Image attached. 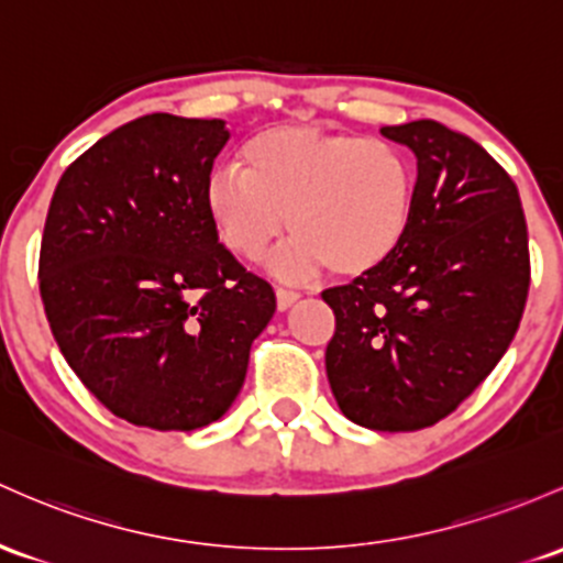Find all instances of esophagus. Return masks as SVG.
I'll list each match as a JSON object with an SVG mask.
<instances>
[{
	"label": "esophagus",
	"mask_w": 563,
	"mask_h": 563,
	"mask_svg": "<svg viewBox=\"0 0 563 563\" xmlns=\"http://www.w3.org/2000/svg\"><path fill=\"white\" fill-rule=\"evenodd\" d=\"M275 296H277V310H288V307H291L294 301L299 299V294L291 291V288H283V286L277 288Z\"/></svg>",
	"instance_id": "obj_1"
}]
</instances>
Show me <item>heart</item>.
Listing matches in <instances>:
<instances>
[{"mask_svg": "<svg viewBox=\"0 0 563 563\" xmlns=\"http://www.w3.org/2000/svg\"><path fill=\"white\" fill-rule=\"evenodd\" d=\"M417 170L398 144L307 125H275L243 146V168L213 170L206 208L227 251L256 262L291 224L296 238L275 258L283 277L320 267L355 277L404 243Z\"/></svg>", "mask_w": 563, "mask_h": 563, "instance_id": "heart-1", "label": "heart"}]
</instances>
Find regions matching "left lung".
Segmentation results:
<instances>
[{"label":"left lung","mask_w":563,"mask_h":563,"mask_svg":"<svg viewBox=\"0 0 563 563\" xmlns=\"http://www.w3.org/2000/svg\"><path fill=\"white\" fill-rule=\"evenodd\" d=\"M417 154L404 243L347 286L325 288L336 329L325 374L339 409L368 430L449 417L510 347L529 294V234L503 165L432 120L382 128Z\"/></svg>","instance_id":"8db88e82"}]
</instances>
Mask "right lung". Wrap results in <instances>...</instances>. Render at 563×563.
Listing matches in <instances>:
<instances>
[{
    "mask_svg": "<svg viewBox=\"0 0 563 563\" xmlns=\"http://www.w3.org/2000/svg\"><path fill=\"white\" fill-rule=\"evenodd\" d=\"M224 120L146 114L79 154L40 249L47 323L114 417L197 430L224 417L275 291L216 238L206 208Z\"/></svg>",
    "mask_w": 563,
    "mask_h": 563,
    "instance_id": "1",
    "label": "right lung"
}]
</instances>
